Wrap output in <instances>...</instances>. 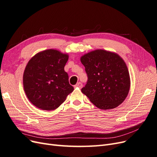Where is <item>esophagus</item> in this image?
I'll return each mask as SVG.
<instances>
[{
	"mask_svg": "<svg viewBox=\"0 0 157 157\" xmlns=\"http://www.w3.org/2000/svg\"><path fill=\"white\" fill-rule=\"evenodd\" d=\"M75 87H77V88H82V84L81 83V82H78L77 84L75 85Z\"/></svg>",
	"mask_w": 157,
	"mask_h": 157,
	"instance_id": "34e87169",
	"label": "esophagus"
}]
</instances>
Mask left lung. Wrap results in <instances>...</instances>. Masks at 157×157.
<instances>
[{
    "label": "left lung",
    "instance_id": "obj_1",
    "mask_svg": "<svg viewBox=\"0 0 157 157\" xmlns=\"http://www.w3.org/2000/svg\"><path fill=\"white\" fill-rule=\"evenodd\" d=\"M88 81L81 89L95 106L107 110L125 100L130 88V74L126 63L115 52L98 49L82 56Z\"/></svg>",
    "mask_w": 157,
    "mask_h": 157
}]
</instances>
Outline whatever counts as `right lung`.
Segmentation results:
<instances>
[{"label":"right lung","mask_w":157,"mask_h":157,"mask_svg":"<svg viewBox=\"0 0 157 157\" xmlns=\"http://www.w3.org/2000/svg\"><path fill=\"white\" fill-rule=\"evenodd\" d=\"M69 55L58 50L41 51L28 61L23 76L29 101L42 110L52 111L63 103L74 88L64 70Z\"/></svg>","instance_id":"add662e5"}]
</instances>
